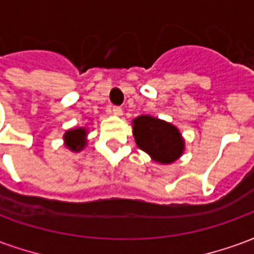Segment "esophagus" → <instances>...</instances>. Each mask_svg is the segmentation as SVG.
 Returning a JSON list of instances; mask_svg holds the SVG:
<instances>
[{"label":"esophagus","mask_w":254,"mask_h":254,"mask_svg":"<svg viewBox=\"0 0 254 254\" xmlns=\"http://www.w3.org/2000/svg\"><path fill=\"white\" fill-rule=\"evenodd\" d=\"M111 113L116 114V116H122V109L120 106H113L111 107Z\"/></svg>","instance_id":"1"}]
</instances>
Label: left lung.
<instances>
[{
    "label": "left lung",
    "instance_id": "left-lung-1",
    "mask_svg": "<svg viewBox=\"0 0 254 254\" xmlns=\"http://www.w3.org/2000/svg\"><path fill=\"white\" fill-rule=\"evenodd\" d=\"M133 136L138 148L159 163H171L181 156L184 138L176 127L149 116L133 121Z\"/></svg>",
    "mask_w": 254,
    "mask_h": 254
}]
</instances>
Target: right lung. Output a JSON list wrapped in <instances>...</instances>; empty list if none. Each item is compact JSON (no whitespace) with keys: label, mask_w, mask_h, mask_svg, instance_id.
I'll return each instance as SVG.
<instances>
[{"label":"right lung","mask_w":254,"mask_h":254,"mask_svg":"<svg viewBox=\"0 0 254 254\" xmlns=\"http://www.w3.org/2000/svg\"><path fill=\"white\" fill-rule=\"evenodd\" d=\"M85 129H73V130H67L65 133V141H66V147L72 151H80L83 149L85 145Z\"/></svg>","instance_id":"obj_1"}]
</instances>
